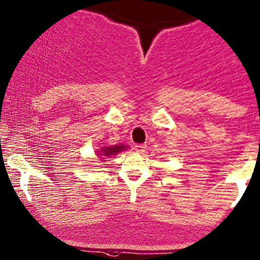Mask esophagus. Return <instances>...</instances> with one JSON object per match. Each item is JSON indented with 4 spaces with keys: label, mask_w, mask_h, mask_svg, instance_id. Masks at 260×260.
<instances>
[{
    "label": "esophagus",
    "mask_w": 260,
    "mask_h": 260,
    "mask_svg": "<svg viewBox=\"0 0 260 260\" xmlns=\"http://www.w3.org/2000/svg\"><path fill=\"white\" fill-rule=\"evenodd\" d=\"M145 149H146V145L145 144H137V145H135V150H136V152H138V153H144L145 152Z\"/></svg>",
    "instance_id": "esophagus-1"
}]
</instances>
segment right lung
Returning <instances> with one entry per match:
<instances>
[{"label": "right lung", "mask_w": 260, "mask_h": 260, "mask_svg": "<svg viewBox=\"0 0 260 260\" xmlns=\"http://www.w3.org/2000/svg\"><path fill=\"white\" fill-rule=\"evenodd\" d=\"M124 149H126V146L124 145H115V146H103L102 150L99 152V156H102L101 158L109 157L112 155H117L118 152L123 151Z\"/></svg>", "instance_id": "obj_1"}]
</instances>
